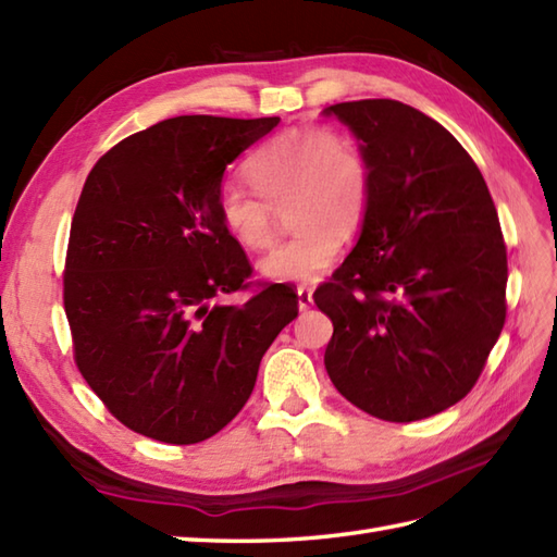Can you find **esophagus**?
Returning a JSON list of instances; mask_svg holds the SVG:
<instances>
[{
  "label": "esophagus",
  "instance_id": "esophagus-1",
  "mask_svg": "<svg viewBox=\"0 0 557 557\" xmlns=\"http://www.w3.org/2000/svg\"><path fill=\"white\" fill-rule=\"evenodd\" d=\"M297 294H299V311H309L311 306H313V289L301 285V287L297 289Z\"/></svg>",
  "mask_w": 557,
  "mask_h": 557
}]
</instances>
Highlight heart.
I'll return each mask as SVG.
<instances>
[{
    "label": "heart",
    "instance_id": "heart-1",
    "mask_svg": "<svg viewBox=\"0 0 557 557\" xmlns=\"http://www.w3.org/2000/svg\"><path fill=\"white\" fill-rule=\"evenodd\" d=\"M253 191L224 184L215 215L246 251L275 244V210L289 203L292 227L299 230L265 260L263 272L282 282L321 280L345 244L366 222L373 196V170L351 136L321 124L294 126L272 136L246 162Z\"/></svg>",
    "mask_w": 557,
    "mask_h": 557
}]
</instances>
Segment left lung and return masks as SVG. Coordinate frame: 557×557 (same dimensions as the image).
I'll list each match as a JSON object with an SVG mask.
<instances>
[{"label":"left lung","mask_w":557,"mask_h":557,"mask_svg":"<svg viewBox=\"0 0 557 557\" xmlns=\"http://www.w3.org/2000/svg\"><path fill=\"white\" fill-rule=\"evenodd\" d=\"M371 160L373 196L354 251L313 292L333 321L330 381L371 417L419 421L476 385L507 313V248L476 162L397 100L327 108Z\"/></svg>","instance_id":"1"}]
</instances>
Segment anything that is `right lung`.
Here are the masks:
<instances>
[{"label":"right lung","mask_w":557,"mask_h":557,"mask_svg":"<svg viewBox=\"0 0 557 557\" xmlns=\"http://www.w3.org/2000/svg\"><path fill=\"white\" fill-rule=\"evenodd\" d=\"M277 122L174 116L120 140L83 184L64 260L74 361L112 417L152 441L222 431L299 313L292 285L248 282L251 260L215 215L224 168ZM236 290L244 305L219 304Z\"/></svg>","instance_id":"right-lung-1"}]
</instances>
